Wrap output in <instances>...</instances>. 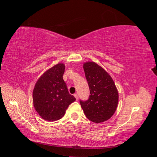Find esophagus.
<instances>
[{
	"label": "esophagus",
	"instance_id": "obj_1",
	"mask_svg": "<svg viewBox=\"0 0 157 157\" xmlns=\"http://www.w3.org/2000/svg\"><path fill=\"white\" fill-rule=\"evenodd\" d=\"M74 96L75 97L76 99H77V100H78V94H74Z\"/></svg>",
	"mask_w": 157,
	"mask_h": 157
}]
</instances>
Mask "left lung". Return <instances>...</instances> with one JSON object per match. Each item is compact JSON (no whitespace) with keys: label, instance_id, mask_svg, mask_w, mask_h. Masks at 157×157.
Listing matches in <instances>:
<instances>
[{"label":"left lung","instance_id":"1","mask_svg":"<svg viewBox=\"0 0 157 157\" xmlns=\"http://www.w3.org/2000/svg\"><path fill=\"white\" fill-rule=\"evenodd\" d=\"M90 95L87 101H80L85 115L95 123L109 120L115 113L118 92L112 77L94 61L83 64Z\"/></svg>","mask_w":157,"mask_h":157}]
</instances>
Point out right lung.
Listing matches in <instances>:
<instances>
[{
  "label": "right lung",
  "mask_w": 157,
  "mask_h": 157,
  "mask_svg": "<svg viewBox=\"0 0 157 157\" xmlns=\"http://www.w3.org/2000/svg\"><path fill=\"white\" fill-rule=\"evenodd\" d=\"M65 64L59 63L50 68L37 80L33 92L35 109L46 121L62 118L69 105L76 100L63 79Z\"/></svg>",
  "instance_id": "1"
}]
</instances>
